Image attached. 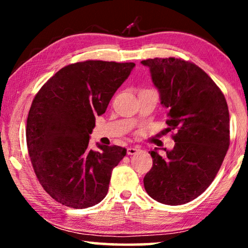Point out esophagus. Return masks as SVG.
<instances>
[{
  "label": "esophagus",
  "instance_id": "34e87169",
  "mask_svg": "<svg viewBox=\"0 0 248 248\" xmlns=\"http://www.w3.org/2000/svg\"><path fill=\"white\" fill-rule=\"evenodd\" d=\"M139 151H140L139 148H136V146H130V148L127 149V154L128 155H133V154L139 152Z\"/></svg>",
  "mask_w": 248,
  "mask_h": 248
}]
</instances>
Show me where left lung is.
<instances>
[{"label":"left lung","instance_id":"8db88e82","mask_svg":"<svg viewBox=\"0 0 248 248\" xmlns=\"http://www.w3.org/2000/svg\"><path fill=\"white\" fill-rule=\"evenodd\" d=\"M149 66L161 104L166 108L167 132L175 146L151 151L152 169L144 176L146 192L158 202L177 205L196 199L210 186L230 145V115L223 93L212 78L189 61L154 58Z\"/></svg>","mask_w":248,"mask_h":248}]
</instances>
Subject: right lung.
<instances>
[{"mask_svg":"<svg viewBox=\"0 0 248 248\" xmlns=\"http://www.w3.org/2000/svg\"><path fill=\"white\" fill-rule=\"evenodd\" d=\"M133 62L87 60L64 66L36 94L29 109L26 142L32 169L59 203L85 209L107 195L111 171L127 150L89 149L96 116L106 111Z\"/></svg>","mask_w":248,"mask_h":248,"instance_id":"obj_1","label":"right lung"}]
</instances>
